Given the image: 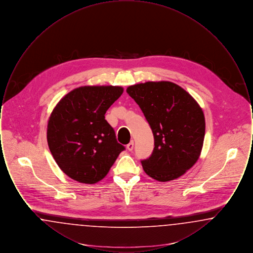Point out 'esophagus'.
Segmentation results:
<instances>
[{
    "mask_svg": "<svg viewBox=\"0 0 253 253\" xmlns=\"http://www.w3.org/2000/svg\"><path fill=\"white\" fill-rule=\"evenodd\" d=\"M133 146H134V143H133V141H131L129 144L127 145V150L129 151V152H132V149H133Z\"/></svg>",
    "mask_w": 253,
    "mask_h": 253,
    "instance_id": "34e87169",
    "label": "esophagus"
}]
</instances>
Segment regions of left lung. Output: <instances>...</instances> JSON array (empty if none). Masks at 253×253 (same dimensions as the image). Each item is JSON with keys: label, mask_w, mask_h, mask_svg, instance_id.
<instances>
[{"label": "left lung", "mask_w": 253, "mask_h": 253, "mask_svg": "<svg viewBox=\"0 0 253 253\" xmlns=\"http://www.w3.org/2000/svg\"><path fill=\"white\" fill-rule=\"evenodd\" d=\"M126 91L143 112L155 138L152 156L141 161L145 172L160 182L180 177L202 151L206 128L202 108L186 90L170 82H147Z\"/></svg>", "instance_id": "8db88e82"}]
</instances>
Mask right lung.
<instances>
[{"label":"right lung","instance_id":"add662e5","mask_svg":"<svg viewBox=\"0 0 253 253\" xmlns=\"http://www.w3.org/2000/svg\"><path fill=\"white\" fill-rule=\"evenodd\" d=\"M122 93L121 86H82L53 109L47 124L49 150L70 178L84 184L103 179L125 149L104 116Z\"/></svg>","mask_w":253,"mask_h":253}]
</instances>
